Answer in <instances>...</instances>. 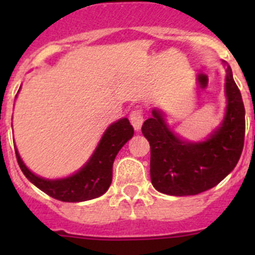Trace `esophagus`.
I'll use <instances>...</instances> for the list:
<instances>
[{
  "label": "esophagus",
  "mask_w": 255,
  "mask_h": 255,
  "mask_svg": "<svg viewBox=\"0 0 255 255\" xmlns=\"http://www.w3.org/2000/svg\"><path fill=\"white\" fill-rule=\"evenodd\" d=\"M129 121L130 123H132L133 128H134L135 130H140V128H142V125H143V116H142V112L140 111H133L130 113L129 116Z\"/></svg>",
  "instance_id": "1"
}]
</instances>
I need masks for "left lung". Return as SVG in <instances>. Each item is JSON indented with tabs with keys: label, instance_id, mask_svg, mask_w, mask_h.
<instances>
[{
	"label": "left lung",
	"instance_id": "left-lung-1",
	"mask_svg": "<svg viewBox=\"0 0 255 255\" xmlns=\"http://www.w3.org/2000/svg\"><path fill=\"white\" fill-rule=\"evenodd\" d=\"M222 64L227 106L221 125L206 139L191 142L177 135L159 109L143 123L142 133L150 144L151 184L159 192L197 195L216 186L237 165L243 150L246 111L232 69L226 61Z\"/></svg>",
	"mask_w": 255,
	"mask_h": 255
}]
</instances>
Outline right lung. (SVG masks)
Masks as SVG:
<instances>
[{
	"label": "right lung",
	"instance_id": "obj_1",
	"mask_svg": "<svg viewBox=\"0 0 255 255\" xmlns=\"http://www.w3.org/2000/svg\"><path fill=\"white\" fill-rule=\"evenodd\" d=\"M133 134L134 129L127 118L113 122L105 130L89 160L73 175L60 179H45L35 175L23 163L16 145L14 150L20 170L38 189L59 201L81 202L100 197L109 190L116 155Z\"/></svg>",
	"mask_w": 255,
	"mask_h": 255
}]
</instances>
